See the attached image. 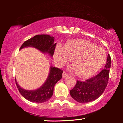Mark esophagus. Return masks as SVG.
Instances as JSON below:
<instances>
[{
  "label": "esophagus",
  "instance_id": "1",
  "mask_svg": "<svg viewBox=\"0 0 123 123\" xmlns=\"http://www.w3.org/2000/svg\"><path fill=\"white\" fill-rule=\"evenodd\" d=\"M68 76V74L66 73L65 72H63V73H62V77L63 78H65V77H67V76Z\"/></svg>",
  "mask_w": 123,
  "mask_h": 123
}]
</instances>
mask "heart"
<instances>
[{
    "instance_id": "1",
    "label": "heart",
    "mask_w": 123,
    "mask_h": 123,
    "mask_svg": "<svg viewBox=\"0 0 123 123\" xmlns=\"http://www.w3.org/2000/svg\"><path fill=\"white\" fill-rule=\"evenodd\" d=\"M58 65L66 64L71 60L72 65L69 68L81 78L91 77L102 68L106 60L104 50L83 39H72L62 47L58 45L54 53Z\"/></svg>"
}]
</instances>
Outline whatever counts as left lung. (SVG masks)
<instances>
[{
	"instance_id": "8db88e82",
	"label": "left lung",
	"mask_w": 123,
	"mask_h": 123,
	"mask_svg": "<svg viewBox=\"0 0 123 123\" xmlns=\"http://www.w3.org/2000/svg\"><path fill=\"white\" fill-rule=\"evenodd\" d=\"M111 58L108 54L105 68L97 76L86 81H77L74 88L70 91L71 97L77 102L84 104L95 101L102 94L108 83Z\"/></svg>"
}]
</instances>
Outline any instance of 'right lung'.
Returning a JSON list of instances; mask_svg holds the SVG:
<instances>
[{"label": "right lung", "mask_w": 123, "mask_h": 123, "mask_svg": "<svg viewBox=\"0 0 123 123\" xmlns=\"http://www.w3.org/2000/svg\"><path fill=\"white\" fill-rule=\"evenodd\" d=\"M54 37L49 35H38L26 40L22 44L20 50L26 47H33L51 57L53 56L56 43ZM62 70L50 66L49 75L45 82L36 90H28L22 88L15 79L17 87L20 94L26 99L36 103H43L49 101L53 95L54 88L55 84L62 78Z\"/></svg>", "instance_id": "1"}]
</instances>
